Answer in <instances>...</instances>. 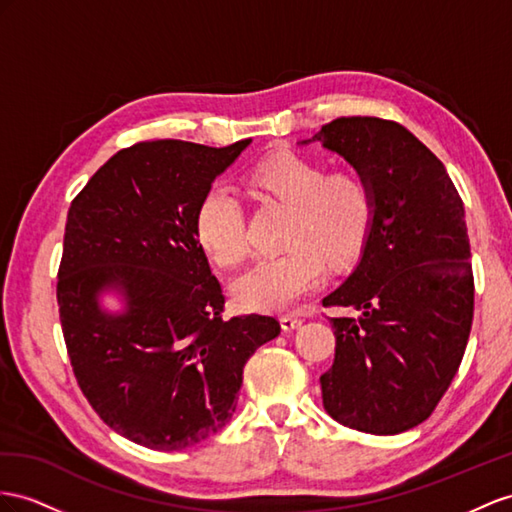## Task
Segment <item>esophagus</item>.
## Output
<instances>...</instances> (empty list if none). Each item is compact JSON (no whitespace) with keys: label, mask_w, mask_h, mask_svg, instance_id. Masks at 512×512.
Returning a JSON list of instances; mask_svg holds the SVG:
<instances>
[{"label":"esophagus","mask_w":512,"mask_h":512,"mask_svg":"<svg viewBox=\"0 0 512 512\" xmlns=\"http://www.w3.org/2000/svg\"><path fill=\"white\" fill-rule=\"evenodd\" d=\"M300 324H303V320L296 318V316H281V329L283 331H296Z\"/></svg>","instance_id":"obj_1"}]
</instances>
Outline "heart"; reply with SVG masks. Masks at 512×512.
<instances>
[{"label":"heart","instance_id":"1","mask_svg":"<svg viewBox=\"0 0 512 512\" xmlns=\"http://www.w3.org/2000/svg\"><path fill=\"white\" fill-rule=\"evenodd\" d=\"M253 181L292 207L283 238L287 248L259 259L233 283V296L248 311H285L324 283L326 259L342 266L359 255L374 222V192L355 170L326 175L318 160L294 151L261 160L253 168ZM194 229L218 266L233 268L248 255L244 207L225 181L205 190Z\"/></svg>","mask_w":512,"mask_h":512}]
</instances>
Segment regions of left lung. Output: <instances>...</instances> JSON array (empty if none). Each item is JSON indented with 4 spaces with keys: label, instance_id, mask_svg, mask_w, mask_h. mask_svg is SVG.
<instances>
[{
    "label": "left lung",
    "instance_id": "obj_1",
    "mask_svg": "<svg viewBox=\"0 0 512 512\" xmlns=\"http://www.w3.org/2000/svg\"><path fill=\"white\" fill-rule=\"evenodd\" d=\"M320 142L374 192V222L350 277L322 300L335 361L320 376L335 422L398 435L435 411L461 365L474 318L465 207L445 166L400 123L342 116Z\"/></svg>",
    "mask_w": 512,
    "mask_h": 512
}]
</instances>
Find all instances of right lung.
<instances>
[{
	"mask_svg": "<svg viewBox=\"0 0 512 512\" xmlns=\"http://www.w3.org/2000/svg\"><path fill=\"white\" fill-rule=\"evenodd\" d=\"M248 144L138 142L69 207L58 307L73 372L103 422L144 448L186 450L225 428L246 361L281 333L257 313L222 320L194 229L205 190Z\"/></svg>",
	"mask_w": 512,
	"mask_h": 512,
	"instance_id": "add662e5",
	"label": "right lung"
}]
</instances>
